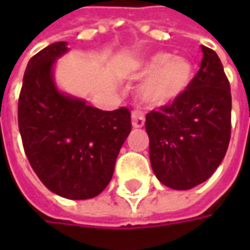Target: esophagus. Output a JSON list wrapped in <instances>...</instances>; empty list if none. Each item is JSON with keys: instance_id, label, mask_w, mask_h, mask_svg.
Listing matches in <instances>:
<instances>
[{"instance_id": "1", "label": "esophagus", "mask_w": 250, "mask_h": 250, "mask_svg": "<svg viewBox=\"0 0 250 250\" xmlns=\"http://www.w3.org/2000/svg\"><path fill=\"white\" fill-rule=\"evenodd\" d=\"M130 122H132V128H136V129L145 126V118H143V115L140 114L139 111H133L132 112Z\"/></svg>"}]
</instances>
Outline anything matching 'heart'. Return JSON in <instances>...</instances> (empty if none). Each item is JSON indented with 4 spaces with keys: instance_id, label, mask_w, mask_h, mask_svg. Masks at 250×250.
<instances>
[{
    "instance_id": "obj_1",
    "label": "heart",
    "mask_w": 250,
    "mask_h": 250,
    "mask_svg": "<svg viewBox=\"0 0 250 250\" xmlns=\"http://www.w3.org/2000/svg\"><path fill=\"white\" fill-rule=\"evenodd\" d=\"M138 76H146L139 87V99L153 108H164L178 101L195 79V66L185 57L154 53L142 58L133 66Z\"/></svg>"
}]
</instances>
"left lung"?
<instances>
[{"instance_id": "obj_1", "label": "left lung", "mask_w": 250, "mask_h": 250, "mask_svg": "<svg viewBox=\"0 0 250 250\" xmlns=\"http://www.w3.org/2000/svg\"><path fill=\"white\" fill-rule=\"evenodd\" d=\"M203 60L189 90L146 115L149 157L166 187L188 190L213 175L231 138V89L223 63L202 45Z\"/></svg>"}]
</instances>
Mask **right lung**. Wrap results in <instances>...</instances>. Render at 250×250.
<instances>
[{
    "label": "right lung",
    "instance_id": "right-lung-1",
    "mask_svg": "<svg viewBox=\"0 0 250 250\" xmlns=\"http://www.w3.org/2000/svg\"><path fill=\"white\" fill-rule=\"evenodd\" d=\"M66 42L45 47L29 61L19 96L18 122L27 160L53 193L84 200L110 184L121 147L130 132V112L101 111L62 91L57 61Z\"/></svg>",
    "mask_w": 250,
    "mask_h": 250
}]
</instances>
